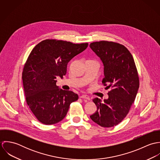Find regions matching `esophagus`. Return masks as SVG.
Wrapping results in <instances>:
<instances>
[{
	"instance_id": "34e87169",
	"label": "esophagus",
	"mask_w": 160,
	"mask_h": 160,
	"mask_svg": "<svg viewBox=\"0 0 160 160\" xmlns=\"http://www.w3.org/2000/svg\"><path fill=\"white\" fill-rule=\"evenodd\" d=\"M79 97L81 98H85V99H87V100H91V98L87 95H82Z\"/></svg>"
}]
</instances>
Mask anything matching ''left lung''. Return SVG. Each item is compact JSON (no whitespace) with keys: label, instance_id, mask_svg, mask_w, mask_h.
Instances as JSON below:
<instances>
[{"label":"left lung","instance_id":"8db88e82","mask_svg":"<svg viewBox=\"0 0 160 160\" xmlns=\"http://www.w3.org/2000/svg\"><path fill=\"white\" fill-rule=\"evenodd\" d=\"M89 46L103 65L102 82L112 88L103 102L93 99L97 108L90 118L102 127H113L126 116L136 97L139 80L135 62L128 48L118 43L102 41Z\"/></svg>","mask_w":160,"mask_h":160}]
</instances>
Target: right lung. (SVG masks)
Listing matches in <instances>:
<instances>
[{
	"instance_id": "add662e5",
	"label": "right lung",
	"mask_w": 160,
	"mask_h": 160,
	"mask_svg": "<svg viewBox=\"0 0 160 160\" xmlns=\"http://www.w3.org/2000/svg\"><path fill=\"white\" fill-rule=\"evenodd\" d=\"M88 46L61 40L46 39L34 47L22 73L26 100L30 110L42 124H53L66 116L78 94L57 86V76L63 79L69 62Z\"/></svg>"
}]
</instances>
